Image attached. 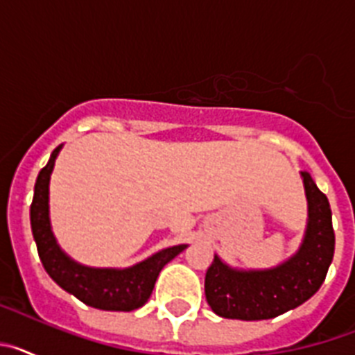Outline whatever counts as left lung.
I'll list each match as a JSON object with an SVG mask.
<instances>
[{"mask_svg": "<svg viewBox=\"0 0 355 355\" xmlns=\"http://www.w3.org/2000/svg\"><path fill=\"white\" fill-rule=\"evenodd\" d=\"M307 199L302 245L275 268L236 270L215 256L205 279L206 300L222 318L268 320L311 299L324 284L334 256L332 213L309 172H300Z\"/></svg>", "mask_w": 355, "mask_h": 355, "instance_id": "8db88e82", "label": "left lung"}]
</instances>
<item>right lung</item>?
Wrapping results in <instances>:
<instances>
[{"instance_id": "add662e5", "label": "right lung", "mask_w": 355, "mask_h": 355, "mask_svg": "<svg viewBox=\"0 0 355 355\" xmlns=\"http://www.w3.org/2000/svg\"><path fill=\"white\" fill-rule=\"evenodd\" d=\"M62 146L53 150L48 165L39 172L30 206V222L39 258L49 277L67 293L96 309L105 311H133L139 309L153 293L159 272L171 259L187 249L174 245L153 254L150 258L130 268H92L71 259L58 247L49 222V178Z\"/></svg>"}]
</instances>
